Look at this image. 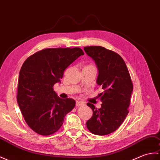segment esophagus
<instances>
[{
    "mask_svg": "<svg viewBox=\"0 0 160 160\" xmlns=\"http://www.w3.org/2000/svg\"><path fill=\"white\" fill-rule=\"evenodd\" d=\"M76 104L77 106H83L84 104V103L81 101H76Z\"/></svg>",
    "mask_w": 160,
    "mask_h": 160,
    "instance_id": "1",
    "label": "esophagus"
}]
</instances>
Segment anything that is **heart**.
I'll return each instance as SVG.
<instances>
[{
  "instance_id": "b5f03b06",
  "label": "heart",
  "mask_w": 160,
  "mask_h": 160,
  "mask_svg": "<svg viewBox=\"0 0 160 160\" xmlns=\"http://www.w3.org/2000/svg\"><path fill=\"white\" fill-rule=\"evenodd\" d=\"M87 67H90V68H94V66H92V65H88V66H87Z\"/></svg>"
}]
</instances>
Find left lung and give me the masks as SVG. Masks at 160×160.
<instances>
[{"label": "left lung", "instance_id": "1", "mask_svg": "<svg viewBox=\"0 0 160 160\" xmlns=\"http://www.w3.org/2000/svg\"><path fill=\"white\" fill-rule=\"evenodd\" d=\"M84 50L95 61L99 75L97 83L102 87L99 94V109L88 103L93 112L87 127L95 135H107L116 131L129 113L133 83L123 59L114 51L102 46H87Z\"/></svg>", "mask_w": 160, "mask_h": 160}]
</instances>
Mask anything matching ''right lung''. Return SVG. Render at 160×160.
<instances>
[{
    "instance_id": "obj_1",
    "label": "right lung",
    "mask_w": 160,
    "mask_h": 160,
    "mask_svg": "<svg viewBox=\"0 0 160 160\" xmlns=\"http://www.w3.org/2000/svg\"><path fill=\"white\" fill-rule=\"evenodd\" d=\"M81 55L84 52L80 48H46L30 56L22 65L17 101L26 122L39 134L57 132L65 115L75 107V100L58 97L53 87Z\"/></svg>"
}]
</instances>
